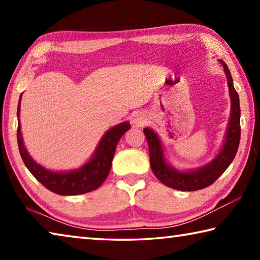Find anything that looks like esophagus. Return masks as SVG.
I'll list each match as a JSON object with an SVG mask.
<instances>
[{
	"mask_svg": "<svg viewBox=\"0 0 260 260\" xmlns=\"http://www.w3.org/2000/svg\"><path fill=\"white\" fill-rule=\"evenodd\" d=\"M133 122H134V125H136L138 127L144 126L148 122V118L142 113H136V114H134Z\"/></svg>",
	"mask_w": 260,
	"mask_h": 260,
	"instance_id": "1",
	"label": "esophagus"
}]
</instances>
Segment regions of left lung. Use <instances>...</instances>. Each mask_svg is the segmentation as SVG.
I'll use <instances>...</instances> for the list:
<instances>
[{
	"instance_id": "left-lung-1",
	"label": "left lung",
	"mask_w": 260,
	"mask_h": 260,
	"mask_svg": "<svg viewBox=\"0 0 260 260\" xmlns=\"http://www.w3.org/2000/svg\"><path fill=\"white\" fill-rule=\"evenodd\" d=\"M220 63L223 67V71H225L227 78L228 90H230L231 117L222 146L212 160L195 170L180 171L175 169L166 161L161 141L156 132L149 127L143 129L148 141L152 172L156 175V178L167 187L182 191L200 190V189L209 187L225 172L235 158L241 139L240 99L234 85H233V78L227 65L223 60H220Z\"/></svg>"
}]
</instances>
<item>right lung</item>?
Masks as SVG:
<instances>
[{"label":"right lung","instance_id":"obj_1","mask_svg":"<svg viewBox=\"0 0 260 260\" xmlns=\"http://www.w3.org/2000/svg\"><path fill=\"white\" fill-rule=\"evenodd\" d=\"M20 101L18 102L17 116H18V129H17V141L20 156L23 158L24 164L33 177L42 183L50 191L63 196L81 195L98 189L108 178L110 170H111L112 159L116 151L117 144L127 131L131 128L128 121L120 122L112 128H110L102 136L100 143L96 147L93 156L86 164L79 169L72 171H64V172H56V171L48 170L46 167L38 164L28 151L26 150L23 136L20 132Z\"/></svg>","mask_w":260,"mask_h":260}]
</instances>
